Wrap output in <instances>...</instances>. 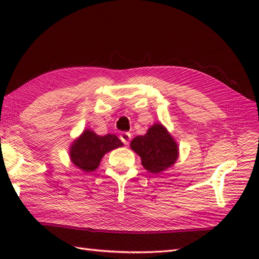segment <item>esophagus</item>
<instances>
[{"label": "esophagus", "instance_id": "esophagus-1", "mask_svg": "<svg viewBox=\"0 0 259 259\" xmlns=\"http://www.w3.org/2000/svg\"><path fill=\"white\" fill-rule=\"evenodd\" d=\"M131 138H132L131 133H127V132H123V133H121L120 139L122 140L124 145H128V144H130V140H131Z\"/></svg>", "mask_w": 259, "mask_h": 259}]
</instances>
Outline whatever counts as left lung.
Segmentation results:
<instances>
[{"instance_id": "obj_1", "label": "left lung", "mask_w": 259, "mask_h": 259, "mask_svg": "<svg viewBox=\"0 0 259 259\" xmlns=\"http://www.w3.org/2000/svg\"><path fill=\"white\" fill-rule=\"evenodd\" d=\"M131 149L140 156L143 166L152 174H160L173 166L179 155L178 144L161 123H154L145 135L133 139Z\"/></svg>"}]
</instances>
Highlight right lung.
Masks as SVG:
<instances>
[{"label":"right lung","instance_id":"obj_1","mask_svg":"<svg viewBox=\"0 0 259 259\" xmlns=\"http://www.w3.org/2000/svg\"><path fill=\"white\" fill-rule=\"evenodd\" d=\"M122 146L123 143L113 134L99 136L94 131L86 128L70 146L69 156L77 168L84 173H91L97 169L107 152Z\"/></svg>","mask_w":259,"mask_h":259}]
</instances>
